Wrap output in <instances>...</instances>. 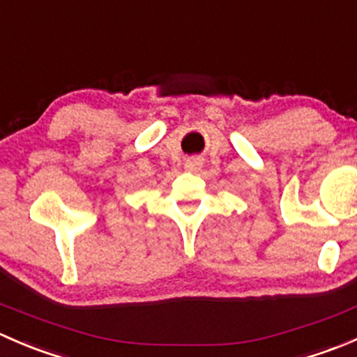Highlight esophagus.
I'll return each mask as SVG.
<instances>
[{"mask_svg": "<svg viewBox=\"0 0 357 357\" xmlns=\"http://www.w3.org/2000/svg\"><path fill=\"white\" fill-rule=\"evenodd\" d=\"M185 167L188 169V171H197V169L202 167V160H200V158H193V160L186 162Z\"/></svg>", "mask_w": 357, "mask_h": 357, "instance_id": "obj_1", "label": "esophagus"}]
</instances>
